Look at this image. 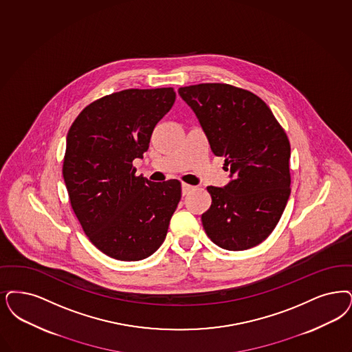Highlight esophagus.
<instances>
[{
    "instance_id": "obj_1",
    "label": "esophagus",
    "mask_w": 352,
    "mask_h": 352,
    "mask_svg": "<svg viewBox=\"0 0 352 352\" xmlns=\"http://www.w3.org/2000/svg\"><path fill=\"white\" fill-rule=\"evenodd\" d=\"M194 187L191 186V184H187V183H182V194L183 195H186V194H188L191 190H192Z\"/></svg>"
}]
</instances>
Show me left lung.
<instances>
[{"instance_id": "1", "label": "left lung", "mask_w": 352, "mask_h": 352, "mask_svg": "<svg viewBox=\"0 0 352 352\" xmlns=\"http://www.w3.org/2000/svg\"><path fill=\"white\" fill-rule=\"evenodd\" d=\"M203 128L212 153L226 157L230 181L208 186L212 204L201 214L217 246L239 252L267 239L291 194L288 138L267 104L253 93L226 84L179 87Z\"/></svg>"}]
</instances>
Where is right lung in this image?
<instances>
[{"label": "right lung", "mask_w": 352, "mask_h": 352, "mask_svg": "<svg viewBox=\"0 0 352 352\" xmlns=\"http://www.w3.org/2000/svg\"><path fill=\"white\" fill-rule=\"evenodd\" d=\"M175 100L173 87L128 89L85 107L73 122L63 177L85 234L118 261H141L166 239L181 182L136 177L155 124Z\"/></svg>", "instance_id": "1"}]
</instances>
